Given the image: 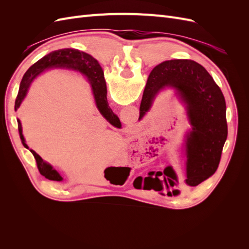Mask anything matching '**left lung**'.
<instances>
[{"label":"left lung","mask_w":249,"mask_h":249,"mask_svg":"<svg viewBox=\"0 0 249 249\" xmlns=\"http://www.w3.org/2000/svg\"><path fill=\"white\" fill-rule=\"evenodd\" d=\"M170 87L187 109L192 131L186 141V175L178 179L171 167L164 169L161 183L177 196L179 187H194L212 177L220 162L228 137L227 105L220 88L211 74L192 60H169L150 71L140 104L141 119L152 107L155 96Z\"/></svg>","instance_id":"obj_1"}]
</instances>
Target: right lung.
Returning a JSON list of instances; mask_svg holds the SVG:
<instances>
[{
  "instance_id": "right-lung-1",
  "label": "right lung",
  "mask_w": 249,
  "mask_h": 249,
  "mask_svg": "<svg viewBox=\"0 0 249 249\" xmlns=\"http://www.w3.org/2000/svg\"><path fill=\"white\" fill-rule=\"evenodd\" d=\"M52 67H64V69H71L84 74L88 79L90 85H91L92 93L94 96L97 109H99L101 114L106 118L111 124L117 126L119 119L114 113L112 112L108 105L106 81H105L104 72L101 65L97 62V60H95L92 56L74 49H62L52 52L50 54L42 57L35 64L30 67L21 79L18 93L16 100V105H14V110L18 111V109L19 108L21 102L24 101L27 95L28 89L30 85H31L33 80L38 76L40 72L48 69H52ZM18 124L22 145L26 148H29L26 144L24 135H22L19 119H18ZM30 152L33 154L35 158L37 167H38L41 176L51 180L61 182L63 178L59 175V172L57 170L53 168L49 163L44 162L41 159V157L39 155H37L33 149H30Z\"/></svg>"
}]
</instances>
